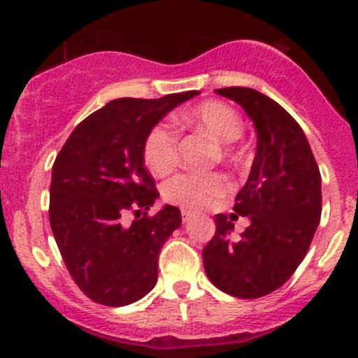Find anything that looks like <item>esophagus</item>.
<instances>
[{"label":"esophagus","instance_id":"1","mask_svg":"<svg viewBox=\"0 0 358 358\" xmlns=\"http://www.w3.org/2000/svg\"><path fill=\"white\" fill-rule=\"evenodd\" d=\"M190 216H192V213H190L189 209H185V208H183V209H182V218H183V222H189V218H190Z\"/></svg>","mask_w":358,"mask_h":358}]
</instances>
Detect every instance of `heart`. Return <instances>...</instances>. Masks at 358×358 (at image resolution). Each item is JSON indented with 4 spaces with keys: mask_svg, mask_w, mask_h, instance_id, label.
Masks as SVG:
<instances>
[{
    "mask_svg": "<svg viewBox=\"0 0 358 358\" xmlns=\"http://www.w3.org/2000/svg\"><path fill=\"white\" fill-rule=\"evenodd\" d=\"M176 122L183 128L197 129L206 133L216 142L215 159L234 162L239 159L236 142L244 131L243 117L227 103L218 100H206L199 106L185 110L176 117ZM180 161L178 135L171 126L159 122L152 126L143 140V162L157 176H164L176 168ZM230 189L225 176L218 173H182L162 189V196L171 204L189 209L211 208L222 199Z\"/></svg>",
    "mask_w": 358,
    "mask_h": 358,
    "instance_id": "obj_1",
    "label": "heart"
}]
</instances>
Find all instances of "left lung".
<instances>
[{"label":"left lung","mask_w":358,"mask_h":358,"mask_svg":"<svg viewBox=\"0 0 358 358\" xmlns=\"http://www.w3.org/2000/svg\"><path fill=\"white\" fill-rule=\"evenodd\" d=\"M216 93L246 110L258 142L234 206L251 225L232 239V220L216 215V232L202 249V262L218 289L244 299L262 298L284 286L308 252L322 213L320 171L301 126L275 100L243 86Z\"/></svg>","instance_id":"8db88e82"}]
</instances>
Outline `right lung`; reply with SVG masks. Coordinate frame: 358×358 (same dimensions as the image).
I'll list each match as a JSON object with an SVG mask.
<instances>
[{
  "mask_svg": "<svg viewBox=\"0 0 358 358\" xmlns=\"http://www.w3.org/2000/svg\"><path fill=\"white\" fill-rule=\"evenodd\" d=\"M196 95L112 100L76 126L53 162V237L74 282L95 303L124 306L156 286L159 252L182 215L175 206L147 213L159 192L143 162V140ZM128 212L136 215L131 224Z\"/></svg>",
  "mask_w": 358,
  "mask_h": 358,
  "instance_id": "obj_1",
  "label": "right lung"
}]
</instances>
